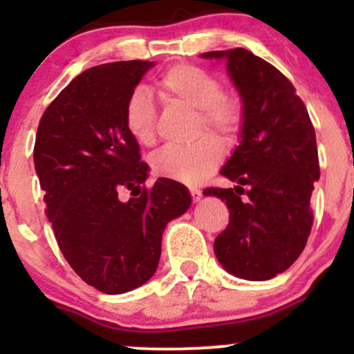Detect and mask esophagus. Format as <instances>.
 <instances>
[{"instance_id":"1","label":"esophagus","mask_w":354,"mask_h":354,"mask_svg":"<svg viewBox=\"0 0 354 354\" xmlns=\"http://www.w3.org/2000/svg\"><path fill=\"white\" fill-rule=\"evenodd\" d=\"M189 194H191V200H193L194 203L200 201L201 196H203V193L198 188H189Z\"/></svg>"}]
</instances>
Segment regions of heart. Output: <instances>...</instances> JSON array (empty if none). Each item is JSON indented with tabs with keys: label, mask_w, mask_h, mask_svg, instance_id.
<instances>
[{
	"label": "heart",
	"mask_w": 354,
	"mask_h": 354,
	"mask_svg": "<svg viewBox=\"0 0 354 354\" xmlns=\"http://www.w3.org/2000/svg\"><path fill=\"white\" fill-rule=\"evenodd\" d=\"M154 89L165 103H180L198 109V135L205 131L225 143H234L246 123V108L236 95L223 91L213 73L189 63L169 66L154 81ZM124 126L141 146H153L158 135V111L154 101L135 91L124 104ZM223 160L221 145L213 136H203L193 145L165 146L153 156L154 174L161 178L200 185Z\"/></svg>",
	"instance_id": "b5f03b06"
}]
</instances>
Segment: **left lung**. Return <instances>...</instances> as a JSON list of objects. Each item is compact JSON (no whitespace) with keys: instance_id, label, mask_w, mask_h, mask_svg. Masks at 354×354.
I'll list each match as a JSON object with an SVG mask.
<instances>
[{"instance_id":"left-lung-1","label":"left lung","mask_w":354,"mask_h":354,"mask_svg":"<svg viewBox=\"0 0 354 354\" xmlns=\"http://www.w3.org/2000/svg\"><path fill=\"white\" fill-rule=\"evenodd\" d=\"M203 56L228 59L246 108L241 143L221 169L238 186L203 191L230 211L214 254L231 274L265 281L293 265L311 233L310 200L319 180L315 128L293 83L273 64L243 48Z\"/></svg>"}]
</instances>
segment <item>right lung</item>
<instances>
[{
	"label": "right lung",
	"mask_w": 354,
	"mask_h": 354,
	"mask_svg": "<svg viewBox=\"0 0 354 354\" xmlns=\"http://www.w3.org/2000/svg\"><path fill=\"white\" fill-rule=\"evenodd\" d=\"M151 61L100 64L83 71L44 109L35 168L55 238L75 273L101 293L148 281L161 236L191 205L181 183L160 178L146 188L148 165L124 126V104ZM128 189L132 198L120 200Z\"/></svg>",
	"instance_id": "1"
}]
</instances>
